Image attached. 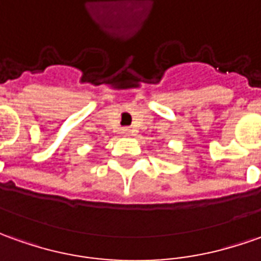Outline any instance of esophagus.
Here are the masks:
<instances>
[{
	"instance_id": "34e87169",
	"label": "esophagus",
	"mask_w": 261,
	"mask_h": 261,
	"mask_svg": "<svg viewBox=\"0 0 261 261\" xmlns=\"http://www.w3.org/2000/svg\"><path fill=\"white\" fill-rule=\"evenodd\" d=\"M123 134L124 136H133V130L131 128H124Z\"/></svg>"
}]
</instances>
